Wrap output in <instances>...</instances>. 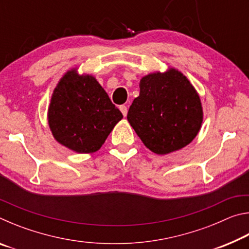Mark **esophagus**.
<instances>
[{
    "instance_id": "obj_1",
    "label": "esophagus",
    "mask_w": 249,
    "mask_h": 249,
    "mask_svg": "<svg viewBox=\"0 0 249 249\" xmlns=\"http://www.w3.org/2000/svg\"><path fill=\"white\" fill-rule=\"evenodd\" d=\"M120 109H121L122 114H123L124 116L127 115V111H128V108H127V107H126V105H121V107H120Z\"/></svg>"
}]
</instances>
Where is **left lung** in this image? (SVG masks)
Returning a JSON list of instances; mask_svg holds the SVG:
<instances>
[{
  "label": "left lung",
  "instance_id": "1",
  "mask_svg": "<svg viewBox=\"0 0 249 249\" xmlns=\"http://www.w3.org/2000/svg\"><path fill=\"white\" fill-rule=\"evenodd\" d=\"M140 90L127 121L147 148L167 155L195 140L203 122V107L196 88L181 71L168 67L165 72L146 74Z\"/></svg>",
  "mask_w": 249,
  "mask_h": 249
}]
</instances>
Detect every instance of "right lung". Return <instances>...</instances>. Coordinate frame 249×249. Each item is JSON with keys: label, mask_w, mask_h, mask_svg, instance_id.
Wrapping results in <instances>:
<instances>
[{"label": "right lung", "mask_w": 249, "mask_h": 249, "mask_svg": "<svg viewBox=\"0 0 249 249\" xmlns=\"http://www.w3.org/2000/svg\"><path fill=\"white\" fill-rule=\"evenodd\" d=\"M67 71L53 89L47 112L53 136L78 154H93L123 119L94 75Z\"/></svg>", "instance_id": "obj_1"}]
</instances>
